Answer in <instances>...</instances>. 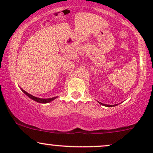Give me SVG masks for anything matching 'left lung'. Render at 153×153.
Instances as JSON below:
<instances>
[{
  "label": "left lung",
  "instance_id": "1",
  "mask_svg": "<svg viewBox=\"0 0 153 153\" xmlns=\"http://www.w3.org/2000/svg\"><path fill=\"white\" fill-rule=\"evenodd\" d=\"M100 104H101V105H103V106H107V107H112V106H115L116 105H107V104H103V103H101V102H99Z\"/></svg>",
  "mask_w": 153,
  "mask_h": 153
}]
</instances>
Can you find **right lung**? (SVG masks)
<instances>
[{
	"instance_id": "add662e5",
	"label": "right lung",
	"mask_w": 153,
	"mask_h": 153,
	"mask_svg": "<svg viewBox=\"0 0 153 153\" xmlns=\"http://www.w3.org/2000/svg\"><path fill=\"white\" fill-rule=\"evenodd\" d=\"M22 91H23V92L25 94L26 96H28V97H29L30 99H31L32 100H34V101H36V102H39V103H49V102H51L52 101H53V100H54L55 99H57V96H56V97H53V98H50V99H40V98H37V97H35V96H32V95L29 94V93L26 92L25 91L23 90L22 88Z\"/></svg>"
}]
</instances>
